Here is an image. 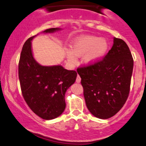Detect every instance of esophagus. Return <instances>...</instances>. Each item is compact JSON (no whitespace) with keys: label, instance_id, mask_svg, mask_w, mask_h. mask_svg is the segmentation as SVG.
Instances as JSON below:
<instances>
[{"label":"esophagus","instance_id":"esophagus-1","mask_svg":"<svg viewBox=\"0 0 146 146\" xmlns=\"http://www.w3.org/2000/svg\"><path fill=\"white\" fill-rule=\"evenodd\" d=\"M80 82H81V78L80 75H78V76H77V78H76V82L77 83H80Z\"/></svg>","mask_w":146,"mask_h":146}]
</instances>
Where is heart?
Masks as SVG:
<instances>
[{
  "instance_id": "1",
  "label": "heart",
  "mask_w": 146,
  "mask_h": 146,
  "mask_svg": "<svg viewBox=\"0 0 146 146\" xmlns=\"http://www.w3.org/2000/svg\"><path fill=\"white\" fill-rule=\"evenodd\" d=\"M71 50L66 52L68 62H76L75 56L84 55L83 60L87 64H93L104 56L108 47V41L92 35H83L75 38L71 45Z\"/></svg>"
}]
</instances>
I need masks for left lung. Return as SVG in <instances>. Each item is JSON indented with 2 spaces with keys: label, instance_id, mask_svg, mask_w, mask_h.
<instances>
[{
  "label": "left lung",
  "instance_id": "left-lung-1",
  "mask_svg": "<svg viewBox=\"0 0 146 146\" xmlns=\"http://www.w3.org/2000/svg\"><path fill=\"white\" fill-rule=\"evenodd\" d=\"M133 58L129 47L121 38L102 60L78 68L88 110L100 119H108L123 107L129 94Z\"/></svg>",
  "mask_w": 146,
  "mask_h": 146
}]
</instances>
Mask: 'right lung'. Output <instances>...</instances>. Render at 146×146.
<instances>
[{
    "label": "right lung",
    "mask_w": 146,
    "mask_h": 146,
    "mask_svg": "<svg viewBox=\"0 0 146 146\" xmlns=\"http://www.w3.org/2000/svg\"><path fill=\"white\" fill-rule=\"evenodd\" d=\"M59 30L52 28L43 33H52ZM35 36L24 43L20 54L18 75L21 90L27 105L35 114L44 120H52L65 110V92L75 83L78 74L61 65L47 66L38 64L33 57L31 47V41Z\"/></svg>",
    "instance_id": "add662e5"
}]
</instances>
